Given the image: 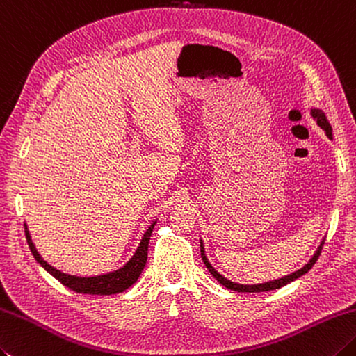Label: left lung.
<instances>
[{
    "label": "left lung",
    "instance_id": "8db88e82",
    "mask_svg": "<svg viewBox=\"0 0 356 356\" xmlns=\"http://www.w3.org/2000/svg\"><path fill=\"white\" fill-rule=\"evenodd\" d=\"M312 115H313V118H315L319 127H321V128L325 131L327 137L332 138V127H330V123H329V120H327V117H325V114L323 113V111H321V109H312ZM323 245H324V241H323L321 245H319V248L316 250V253H315V256L312 257L310 262L307 264V266H304L301 270H298V271H295V273H291V275H289V276H284V277H281V280H275V281L264 282V284H257V285H242V284H236V282H232V281L225 280V277L222 276V275H219L218 271H216V270L211 267V264L208 262L207 256H205V252H204V245H202V242H200V256H202V261H204V264L207 266L208 271H210V273L216 277V280L219 281V284L224 285V287H227V289H229V290H233V291H241V293H261V291H270V290L281 289V287H284V285H287V284H290L291 281H295V280H298V277H301L302 275L307 273V271H309L313 266H315V262L318 261L319 254H321Z\"/></svg>",
    "mask_w": 356,
    "mask_h": 356
}]
</instances>
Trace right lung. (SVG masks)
Masks as SVG:
<instances>
[{
	"mask_svg": "<svg viewBox=\"0 0 356 356\" xmlns=\"http://www.w3.org/2000/svg\"><path fill=\"white\" fill-rule=\"evenodd\" d=\"M152 228H154V224L146 229L140 245H138L136 254L131 257V261L127 264V266L122 267L120 270L114 271V273L92 276V277L71 276V275L61 273L60 270L49 266L43 257L38 254L37 248L33 247L27 228H24V229H26V239H27V243H29V248H31L33 257L37 259V262H40L41 267H43L46 271H49V273L55 277V280H58L63 285H66L67 289L76 291V293L114 295V293H120V291L129 289L131 285L137 281V277L140 276L142 270L146 264V257H148V243H149Z\"/></svg>",
	"mask_w": 356,
	"mask_h": 356,
	"instance_id": "right-lung-1",
	"label": "right lung"
}]
</instances>
